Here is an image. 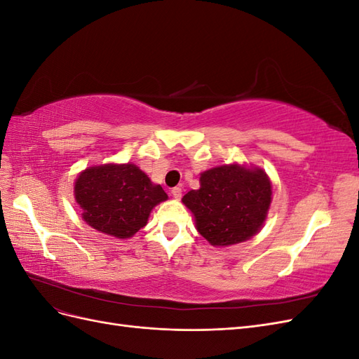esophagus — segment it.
Instances as JSON below:
<instances>
[{
  "instance_id": "esophagus-1",
  "label": "esophagus",
  "mask_w": 359,
  "mask_h": 359,
  "mask_svg": "<svg viewBox=\"0 0 359 359\" xmlns=\"http://www.w3.org/2000/svg\"><path fill=\"white\" fill-rule=\"evenodd\" d=\"M170 194L175 199H181V196H182V190H181V187H173L172 190H170Z\"/></svg>"
}]
</instances>
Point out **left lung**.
Listing matches in <instances>:
<instances>
[{
	"label": "left lung",
	"instance_id": "8db88e82",
	"mask_svg": "<svg viewBox=\"0 0 359 359\" xmlns=\"http://www.w3.org/2000/svg\"><path fill=\"white\" fill-rule=\"evenodd\" d=\"M271 182L260 169L224 165L203 172L201 189L182 198L194 214L198 232L212 245H232L252 238L266 219Z\"/></svg>",
	"mask_w": 359,
	"mask_h": 359
}]
</instances>
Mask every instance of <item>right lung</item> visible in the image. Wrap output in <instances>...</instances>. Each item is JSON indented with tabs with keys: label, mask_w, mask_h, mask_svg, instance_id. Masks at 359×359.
Returning <instances> with one entry per match:
<instances>
[{
	"label": "right lung",
	"mask_w": 359,
	"mask_h": 359,
	"mask_svg": "<svg viewBox=\"0 0 359 359\" xmlns=\"http://www.w3.org/2000/svg\"><path fill=\"white\" fill-rule=\"evenodd\" d=\"M76 202L83 220L94 229L130 238L147 224L154 206L168 199L135 165H102L85 169L74 184Z\"/></svg>",
	"instance_id": "add662e5"
}]
</instances>
